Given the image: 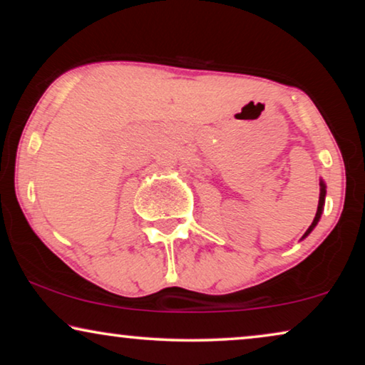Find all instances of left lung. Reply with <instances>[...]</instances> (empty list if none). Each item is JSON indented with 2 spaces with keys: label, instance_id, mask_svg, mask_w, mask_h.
Here are the masks:
<instances>
[{
  "label": "left lung",
  "instance_id": "left-lung-1",
  "mask_svg": "<svg viewBox=\"0 0 365 365\" xmlns=\"http://www.w3.org/2000/svg\"><path fill=\"white\" fill-rule=\"evenodd\" d=\"M324 202H326V184H324V181H321V194H319V206H317L316 217H314L312 224H311V226H309V229L306 231V234H304V236H302V239H304V237H307L309 234L312 232V229L317 226L319 219H321V214H322V211H324Z\"/></svg>",
  "mask_w": 365,
  "mask_h": 365
}]
</instances>
